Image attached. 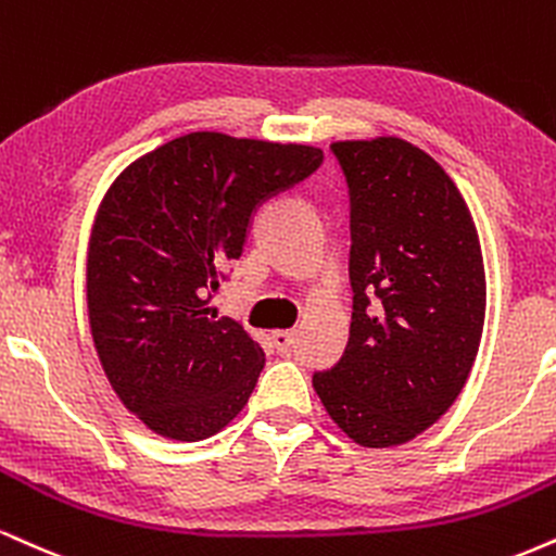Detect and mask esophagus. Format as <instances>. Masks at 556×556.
Instances as JSON below:
<instances>
[{
	"label": "esophagus",
	"instance_id": "esophagus-1",
	"mask_svg": "<svg viewBox=\"0 0 556 556\" xmlns=\"http://www.w3.org/2000/svg\"><path fill=\"white\" fill-rule=\"evenodd\" d=\"M274 346L282 354H290L295 350V331H271Z\"/></svg>",
	"mask_w": 556,
	"mask_h": 556
}]
</instances>
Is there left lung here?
<instances>
[{"label":"left lung","mask_w":556,"mask_h":556,"mask_svg":"<svg viewBox=\"0 0 556 556\" xmlns=\"http://www.w3.org/2000/svg\"><path fill=\"white\" fill-rule=\"evenodd\" d=\"M350 189V342L313 372L329 417L367 447L401 445L458 399L484 329V258L451 176L404 139L333 142Z\"/></svg>","instance_id":"1"}]
</instances>
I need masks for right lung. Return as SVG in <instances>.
Wrapping results in <instances>:
<instances>
[{
  "mask_svg": "<svg viewBox=\"0 0 556 556\" xmlns=\"http://www.w3.org/2000/svg\"><path fill=\"white\" fill-rule=\"evenodd\" d=\"M307 144L193 131L131 163L87 251L92 342L113 391L152 432L210 438L243 409L264 350L210 307L266 199L313 176Z\"/></svg>",
  "mask_w": 556,
  "mask_h": 556,
  "instance_id": "add662e5",
  "label": "right lung"
}]
</instances>
